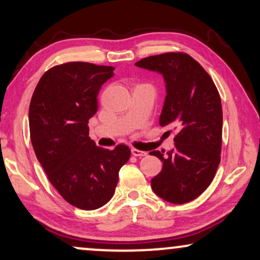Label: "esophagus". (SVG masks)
<instances>
[{
  "mask_svg": "<svg viewBox=\"0 0 260 260\" xmlns=\"http://www.w3.org/2000/svg\"><path fill=\"white\" fill-rule=\"evenodd\" d=\"M131 154H133L134 156H137V157H142V156H147V152L142 151V150H138V149H136V148L131 149Z\"/></svg>",
  "mask_w": 260,
  "mask_h": 260,
  "instance_id": "obj_1",
  "label": "esophagus"
}]
</instances>
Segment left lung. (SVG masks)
<instances>
[{
    "mask_svg": "<svg viewBox=\"0 0 260 260\" xmlns=\"http://www.w3.org/2000/svg\"><path fill=\"white\" fill-rule=\"evenodd\" d=\"M136 66L163 74L167 95L159 125L175 126V148L165 155L151 188L159 198L181 205L197 199L214 179L222 143V108L218 88L204 67L187 53L151 55Z\"/></svg>",
    "mask_w": 260,
    "mask_h": 260,
    "instance_id": "left-lung-1",
    "label": "left lung"
}]
</instances>
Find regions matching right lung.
Segmentation results:
<instances>
[{
  "label": "right lung",
  "instance_id": "1",
  "mask_svg": "<svg viewBox=\"0 0 260 260\" xmlns=\"http://www.w3.org/2000/svg\"><path fill=\"white\" fill-rule=\"evenodd\" d=\"M112 66L71 61L46 71L29 105L35 155L52 186L74 207L93 211L113 197L129 147H97L88 137V119L97 112L102 85Z\"/></svg>",
  "mask_w": 260,
  "mask_h": 260
}]
</instances>
